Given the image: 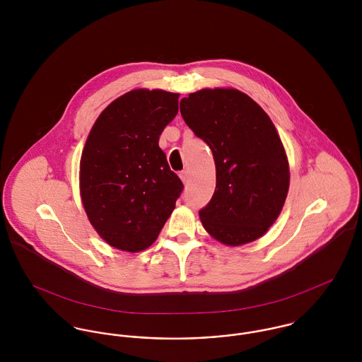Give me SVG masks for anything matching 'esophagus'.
<instances>
[{
    "instance_id": "34e87169",
    "label": "esophagus",
    "mask_w": 362,
    "mask_h": 362,
    "mask_svg": "<svg viewBox=\"0 0 362 362\" xmlns=\"http://www.w3.org/2000/svg\"><path fill=\"white\" fill-rule=\"evenodd\" d=\"M180 178L182 180L184 184H188V182H189V173H188L187 170L181 171V173H180Z\"/></svg>"
}]
</instances>
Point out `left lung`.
Wrapping results in <instances>:
<instances>
[{
    "label": "left lung",
    "instance_id": "left-lung-1",
    "mask_svg": "<svg viewBox=\"0 0 362 362\" xmlns=\"http://www.w3.org/2000/svg\"><path fill=\"white\" fill-rule=\"evenodd\" d=\"M180 111L216 164L214 194L199 210L205 230L226 245L258 240L279 217L290 184L287 156L272 119L235 89L191 93Z\"/></svg>",
    "mask_w": 362,
    "mask_h": 362
}]
</instances>
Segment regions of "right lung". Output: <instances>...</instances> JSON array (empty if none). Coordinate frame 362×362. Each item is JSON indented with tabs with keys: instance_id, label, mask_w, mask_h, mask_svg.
I'll return each instance as SVG.
<instances>
[{
	"instance_id": "right-lung-1",
	"label": "right lung",
	"mask_w": 362,
	"mask_h": 362,
	"mask_svg": "<svg viewBox=\"0 0 362 362\" xmlns=\"http://www.w3.org/2000/svg\"><path fill=\"white\" fill-rule=\"evenodd\" d=\"M178 96L148 89L122 95L99 115L83 148V207L99 235L121 251L149 248L184 189L158 148Z\"/></svg>"
}]
</instances>
